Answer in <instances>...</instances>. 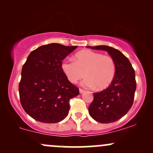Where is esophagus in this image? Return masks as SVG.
I'll return each instance as SVG.
<instances>
[{
    "instance_id": "1",
    "label": "esophagus",
    "mask_w": 153,
    "mask_h": 153,
    "mask_svg": "<svg viewBox=\"0 0 153 153\" xmlns=\"http://www.w3.org/2000/svg\"><path fill=\"white\" fill-rule=\"evenodd\" d=\"M79 91H80V94H82V93L85 92V90H83V89H82V88H80V89H79Z\"/></svg>"
}]
</instances>
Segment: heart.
Segmentation results:
<instances>
[{
	"mask_svg": "<svg viewBox=\"0 0 153 153\" xmlns=\"http://www.w3.org/2000/svg\"><path fill=\"white\" fill-rule=\"evenodd\" d=\"M62 71L71 82H76L85 76L82 82L88 88L104 90L113 82L116 63L113 57L92 50H82L75 54V61L66 59L62 63Z\"/></svg>",
	"mask_w": 153,
	"mask_h": 153,
	"instance_id": "b5f03b06",
	"label": "heart"
}]
</instances>
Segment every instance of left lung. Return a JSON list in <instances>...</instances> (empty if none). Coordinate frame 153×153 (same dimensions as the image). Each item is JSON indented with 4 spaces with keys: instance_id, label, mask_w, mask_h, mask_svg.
Here are the masks:
<instances>
[{
    "instance_id": "8db88e82",
    "label": "left lung",
    "mask_w": 153,
    "mask_h": 153,
    "mask_svg": "<svg viewBox=\"0 0 153 153\" xmlns=\"http://www.w3.org/2000/svg\"><path fill=\"white\" fill-rule=\"evenodd\" d=\"M106 51L116 63V74L111 84L102 91L94 94L88 108L89 114L96 122H114L129 111L134 102L136 80L134 68L126 56L111 47H87Z\"/></svg>"
}]
</instances>
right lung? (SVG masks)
<instances>
[{
  "label": "right lung",
  "mask_w": 153,
  "mask_h": 153,
  "mask_svg": "<svg viewBox=\"0 0 153 153\" xmlns=\"http://www.w3.org/2000/svg\"><path fill=\"white\" fill-rule=\"evenodd\" d=\"M78 46L52 43L38 47L23 65L19 91L21 104L35 120L57 123L68 116L70 100L79 95L68 80L62 60Z\"/></svg>",
  "instance_id": "obj_1"
}]
</instances>
